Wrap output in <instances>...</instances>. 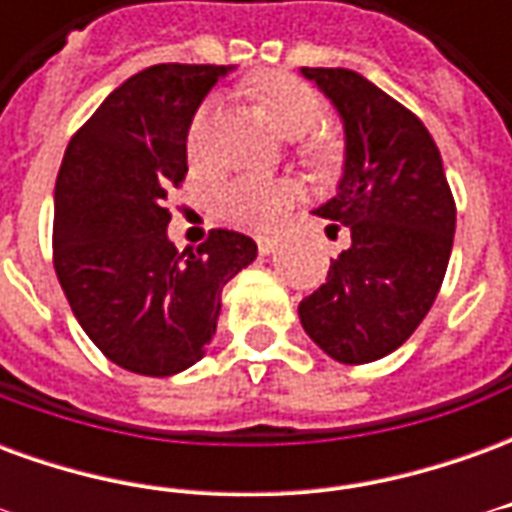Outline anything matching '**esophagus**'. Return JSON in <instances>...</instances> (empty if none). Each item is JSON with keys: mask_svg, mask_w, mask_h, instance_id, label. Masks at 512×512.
<instances>
[{"mask_svg": "<svg viewBox=\"0 0 512 512\" xmlns=\"http://www.w3.org/2000/svg\"><path fill=\"white\" fill-rule=\"evenodd\" d=\"M274 246H277V238H271V235H257V249H260V255H271Z\"/></svg>", "mask_w": 512, "mask_h": 512, "instance_id": "1", "label": "esophagus"}]
</instances>
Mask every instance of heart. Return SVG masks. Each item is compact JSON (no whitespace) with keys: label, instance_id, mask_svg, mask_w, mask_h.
Here are the masks:
<instances>
[{"label":"heart","instance_id":"b5f03b06","mask_svg":"<svg viewBox=\"0 0 512 512\" xmlns=\"http://www.w3.org/2000/svg\"><path fill=\"white\" fill-rule=\"evenodd\" d=\"M249 95L255 98L260 109L266 112L271 126L288 139L310 134L323 115V104L310 84L301 82L290 73H260L246 84ZM216 112V98H205L191 117L189 128V153L191 158H205V136ZM312 150L326 153L323 145H312ZM299 186L285 178H257L241 175L227 180L216 191V211L227 222L238 224L244 230H268L285 213L290 202L296 200Z\"/></svg>","mask_w":512,"mask_h":512}]
</instances>
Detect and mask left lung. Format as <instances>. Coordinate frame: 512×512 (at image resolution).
<instances>
[{"label":"left lung","instance_id":"1","mask_svg":"<svg viewBox=\"0 0 512 512\" xmlns=\"http://www.w3.org/2000/svg\"><path fill=\"white\" fill-rule=\"evenodd\" d=\"M345 131V167L323 216L351 230L321 288L299 304L312 343L343 365H367L414 334L450 263L455 200L439 147L414 112L362 73L301 68Z\"/></svg>","mask_w":512,"mask_h":512}]
</instances>
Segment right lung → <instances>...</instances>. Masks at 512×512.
Here are the masks:
<instances>
[{"mask_svg":"<svg viewBox=\"0 0 512 512\" xmlns=\"http://www.w3.org/2000/svg\"><path fill=\"white\" fill-rule=\"evenodd\" d=\"M224 65H153L73 134L54 186V268L84 334L123 370L167 378L205 356L222 290L257 257L244 233L197 249L167 238L191 117Z\"/></svg>","mask_w":512,"mask_h":512,"instance_id":"right-lung-1","label":"right lung"}]
</instances>
